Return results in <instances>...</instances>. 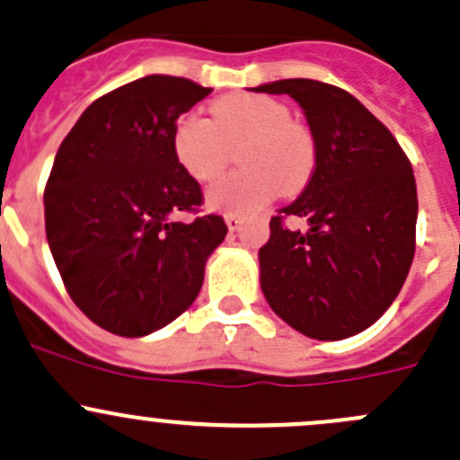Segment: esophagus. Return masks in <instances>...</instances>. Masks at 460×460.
I'll use <instances>...</instances> for the list:
<instances>
[{
    "instance_id": "34e87169",
    "label": "esophagus",
    "mask_w": 460,
    "mask_h": 460,
    "mask_svg": "<svg viewBox=\"0 0 460 460\" xmlns=\"http://www.w3.org/2000/svg\"><path fill=\"white\" fill-rule=\"evenodd\" d=\"M225 222H226V226H229V231H238L240 226H243L244 220L240 216H226Z\"/></svg>"
}]
</instances>
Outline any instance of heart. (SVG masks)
<instances>
[{
  "label": "heart",
  "mask_w": 460,
  "mask_h": 460,
  "mask_svg": "<svg viewBox=\"0 0 460 460\" xmlns=\"http://www.w3.org/2000/svg\"><path fill=\"white\" fill-rule=\"evenodd\" d=\"M243 144L238 164L244 171L217 180L207 191V207L226 216H247L282 193H294L314 169V142L289 109L256 93L220 97L211 118L180 115L171 131V151L180 169L196 182L217 178L229 160V148Z\"/></svg>",
  "instance_id": "obj_1"
}]
</instances>
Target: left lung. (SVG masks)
<instances>
[{
    "instance_id": "1",
    "label": "left lung",
    "mask_w": 460,
    "mask_h": 460,
    "mask_svg": "<svg viewBox=\"0 0 460 460\" xmlns=\"http://www.w3.org/2000/svg\"><path fill=\"white\" fill-rule=\"evenodd\" d=\"M256 93L294 97L316 166L305 191L271 217L260 287L296 332L318 341L360 333L387 312L416 249V180L389 128L354 95L316 80H280ZM287 215L310 229L291 232Z\"/></svg>"
}]
</instances>
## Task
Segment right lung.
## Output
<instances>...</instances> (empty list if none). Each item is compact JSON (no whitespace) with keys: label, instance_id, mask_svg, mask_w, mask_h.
<instances>
[{"label":"right lung","instance_id":"right-lung-1","mask_svg":"<svg viewBox=\"0 0 460 460\" xmlns=\"http://www.w3.org/2000/svg\"><path fill=\"white\" fill-rule=\"evenodd\" d=\"M211 88L146 75L106 93L59 144L44 189L46 240L73 303L102 329L140 338L193 305L222 216L175 162L171 131Z\"/></svg>","mask_w":460,"mask_h":460}]
</instances>
